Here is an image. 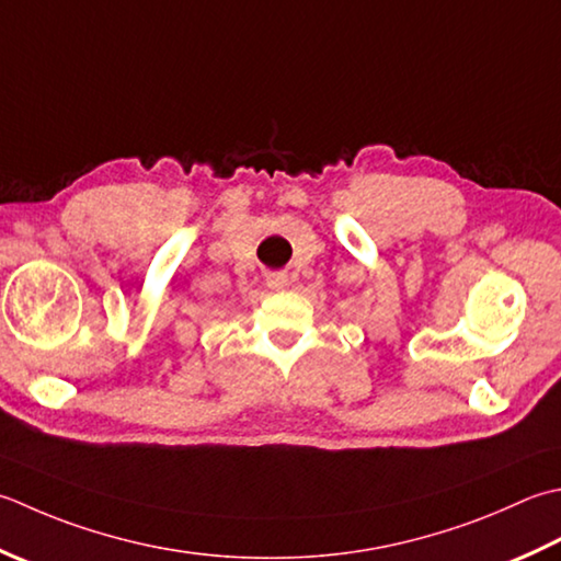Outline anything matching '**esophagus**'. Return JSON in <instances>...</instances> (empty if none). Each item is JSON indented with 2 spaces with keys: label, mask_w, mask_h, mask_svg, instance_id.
Here are the masks:
<instances>
[{
  "label": "esophagus",
  "mask_w": 561,
  "mask_h": 561,
  "mask_svg": "<svg viewBox=\"0 0 561 561\" xmlns=\"http://www.w3.org/2000/svg\"><path fill=\"white\" fill-rule=\"evenodd\" d=\"M287 284H289V277L284 272H274L267 277V287L274 289V291H282L284 287H287Z\"/></svg>",
  "instance_id": "34e87169"
}]
</instances>
